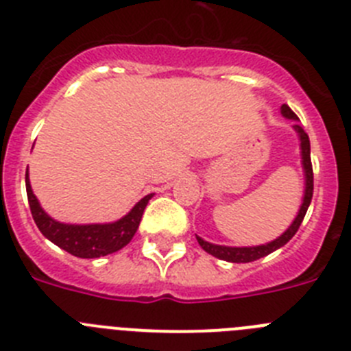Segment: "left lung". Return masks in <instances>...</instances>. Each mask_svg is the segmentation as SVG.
<instances>
[{
	"instance_id": "8db88e82",
	"label": "left lung",
	"mask_w": 351,
	"mask_h": 351,
	"mask_svg": "<svg viewBox=\"0 0 351 351\" xmlns=\"http://www.w3.org/2000/svg\"><path fill=\"white\" fill-rule=\"evenodd\" d=\"M281 114H283L287 119H299L297 114L291 110L288 105H283L281 107ZM295 132L299 133L300 138V151H302V167H304V173H306V190H304V200L302 206H300L299 214H297V218L293 219L290 226H288V230L285 232L283 235H280L278 239H274L272 243L262 244V246H251V247H230V246H218V244H210L204 239L197 237L198 244L202 246L204 251H207L209 255L216 256L219 260H226V262H234V263H247V262H255V260L262 258V256L271 255L272 251L280 250L281 246L290 241L293 235L297 234L299 230L300 223H302L304 216L308 213V207L311 204L313 198V165H311V151H309V137L308 133L304 132L302 126L300 125H293Z\"/></svg>"
}]
</instances>
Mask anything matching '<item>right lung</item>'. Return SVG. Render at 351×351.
Wrapping results in <instances>:
<instances>
[{
	"label": "right lung",
	"instance_id": "right-lung-1",
	"mask_svg": "<svg viewBox=\"0 0 351 351\" xmlns=\"http://www.w3.org/2000/svg\"><path fill=\"white\" fill-rule=\"evenodd\" d=\"M26 191L31 214H33V219H35L38 230L56 246H60L61 250L68 251L70 255L79 256V258H100V256L110 255V253L123 250L137 232L145 206L153 197V193L144 197L137 206L126 214L125 218L117 219L114 223H105V225H66V223L52 219L40 207L38 198L31 190L27 173Z\"/></svg>",
	"mask_w": 351,
	"mask_h": 351
}]
</instances>
